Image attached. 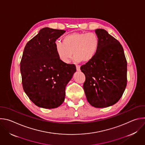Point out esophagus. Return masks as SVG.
Instances as JSON below:
<instances>
[{
  "mask_svg": "<svg viewBox=\"0 0 145 145\" xmlns=\"http://www.w3.org/2000/svg\"><path fill=\"white\" fill-rule=\"evenodd\" d=\"M76 70L77 71H80V65H76Z\"/></svg>",
  "mask_w": 145,
  "mask_h": 145,
  "instance_id": "34e87169",
  "label": "esophagus"
}]
</instances>
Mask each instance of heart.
<instances>
[{
    "instance_id": "1",
    "label": "heart",
    "mask_w": 145,
    "mask_h": 145,
    "mask_svg": "<svg viewBox=\"0 0 145 145\" xmlns=\"http://www.w3.org/2000/svg\"><path fill=\"white\" fill-rule=\"evenodd\" d=\"M99 46V37L93 32L73 33L65 35L63 42H55L56 52L64 63H69L73 54L76 61L88 63L95 57Z\"/></svg>"
}]
</instances>
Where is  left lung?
<instances>
[{"label":"left lung","instance_id":"left-lung-1","mask_svg":"<svg viewBox=\"0 0 145 145\" xmlns=\"http://www.w3.org/2000/svg\"><path fill=\"white\" fill-rule=\"evenodd\" d=\"M99 46L95 57L81 67L86 76L83 88L89 104L96 108L112 106L127 86V61L119 41L102 29L95 30Z\"/></svg>","mask_w":145,"mask_h":145}]
</instances>
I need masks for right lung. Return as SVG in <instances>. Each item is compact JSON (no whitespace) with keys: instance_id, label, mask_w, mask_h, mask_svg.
Returning <instances> with one entry per match:
<instances>
[{"instance_id":"obj_1","label":"right lung","mask_w":145,"mask_h":145,"mask_svg":"<svg viewBox=\"0 0 145 145\" xmlns=\"http://www.w3.org/2000/svg\"><path fill=\"white\" fill-rule=\"evenodd\" d=\"M65 32L45 27L26 45L20 63L24 90L38 107L50 109L63 103L65 87L76 68L61 61L55 42Z\"/></svg>"}]
</instances>
